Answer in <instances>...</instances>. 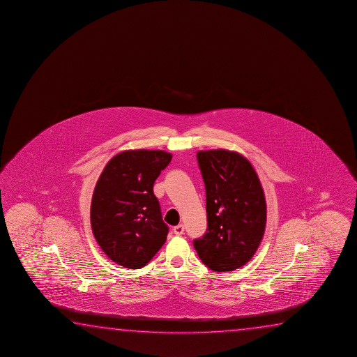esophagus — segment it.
<instances>
[{
  "label": "esophagus",
  "instance_id": "1",
  "mask_svg": "<svg viewBox=\"0 0 357 357\" xmlns=\"http://www.w3.org/2000/svg\"><path fill=\"white\" fill-rule=\"evenodd\" d=\"M173 233L176 234V236H181L184 233V226L183 225H178V226L173 228Z\"/></svg>",
  "mask_w": 357,
  "mask_h": 357
}]
</instances>
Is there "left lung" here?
<instances>
[{"label":"left lung","instance_id":"obj_1","mask_svg":"<svg viewBox=\"0 0 357 357\" xmlns=\"http://www.w3.org/2000/svg\"><path fill=\"white\" fill-rule=\"evenodd\" d=\"M206 189L207 231L194 239L199 258L213 271H232L253 258L266 225L258 174L245 157L227 150L199 151Z\"/></svg>","mask_w":357,"mask_h":357}]
</instances>
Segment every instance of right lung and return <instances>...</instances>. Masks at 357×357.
Masks as SVG:
<instances>
[{
	"label": "right lung",
	"mask_w": 357,
	"mask_h": 357,
	"mask_svg": "<svg viewBox=\"0 0 357 357\" xmlns=\"http://www.w3.org/2000/svg\"><path fill=\"white\" fill-rule=\"evenodd\" d=\"M172 160L160 150H129L114 155L94 188L91 226L114 263L144 268L165 244L168 226L153 194L155 181Z\"/></svg>",
	"instance_id": "right-lung-1"
}]
</instances>
